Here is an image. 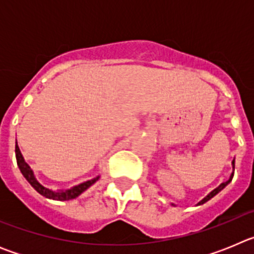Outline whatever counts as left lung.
Wrapping results in <instances>:
<instances>
[{
  "instance_id": "1",
  "label": "left lung",
  "mask_w": 254,
  "mask_h": 254,
  "mask_svg": "<svg viewBox=\"0 0 254 254\" xmlns=\"http://www.w3.org/2000/svg\"><path fill=\"white\" fill-rule=\"evenodd\" d=\"M233 168H234V160H233ZM233 176H234V174H232V176H230V178H229V181H226V182H224V183H221V185H220L219 187H217V188H215V190H212V192H210V193H208L207 196H206L205 198L202 199V201H199V202H198V205H202V203L207 202L208 199H210V198H212V197H214L215 194H217V193H219L220 190H223V188L225 187L226 185H229V183H230V182H232V179H233Z\"/></svg>"
}]
</instances>
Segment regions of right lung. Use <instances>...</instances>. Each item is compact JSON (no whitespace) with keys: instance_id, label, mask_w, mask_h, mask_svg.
<instances>
[{"instance_id":"add662e5","label":"right lung","mask_w":254,"mask_h":254,"mask_svg":"<svg viewBox=\"0 0 254 254\" xmlns=\"http://www.w3.org/2000/svg\"><path fill=\"white\" fill-rule=\"evenodd\" d=\"M15 154H16L17 167H19L20 172L22 173V176L25 177L26 181L30 183L31 187L34 188L38 193H40L42 196L47 197V198L56 199V201H68V199H73V198H76L77 196H80V194H81L84 190H86L87 188L90 187V186H93L94 183H95V182L99 179V177H96V178L91 179V181L84 182V183H81V185L75 186V187H72L71 190H49V188L43 187V186L40 185L39 182L35 179L33 170L30 169V167H29L28 164L25 163V160H24V158H22L19 146H17V142H16V146H15Z\"/></svg>"}]
</instances>
